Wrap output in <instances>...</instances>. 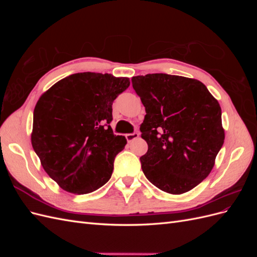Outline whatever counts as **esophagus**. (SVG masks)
Here are the masks:
<instances>
[{"label":"esophagus","instance_id":"esophagus-1","mask_svg":"<svg viewBox=\"0 0 257 257\" xmlns=\"http://www.w3.org/2000/svg\"><path fill=\"white\" fill-rule=\"evenodd\" d=\"M125 137H126V141H127L128 143H131V142L135 141V139H137V138L139 137V134L137 133V132H134V133L126 134V135H125Z\"/></svg>","mask_w":257,"mask_h":257}]
</instances>
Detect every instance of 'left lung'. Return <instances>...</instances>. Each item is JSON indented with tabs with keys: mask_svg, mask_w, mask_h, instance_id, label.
<instances>
[{
	"mask_svg": "<svg viewBox=\"0 0 257 257\" xmlns=\"http://www.w3.org/2000/svg\"><path fill=\"white\" fill-rule=\"evenodd\" d=\"M146 108L141 125L148 151L145 176L169 194H183L208 177L224 144L222 111L199 80L167 74L132 78Z\"/></svg>",
	"mask_w": 257,
	"mask_h": 257,
	"instance_id": "8db88e82",
	"label": "left lung"
}]
</instances>
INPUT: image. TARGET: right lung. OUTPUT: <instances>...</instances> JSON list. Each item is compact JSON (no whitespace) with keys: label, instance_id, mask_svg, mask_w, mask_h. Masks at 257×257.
<instances>
[{"label":"right lung","instance_id":"add662e5","mask_svg":"<svg viewBox=\"0 0 257 257\" xmlns=\"http://www.w3.org/2000/svg\"><path fill=\"white\" fill-rule=\"evenodd\" d=\"M128 85L126 77L77 73L37 100L31 142L45 172L61 189L88 194L110 179L115 155L126 145L109 125L112 103Z\"/></svg>","mask_w":257,"mask_h":257}]
</instances>
